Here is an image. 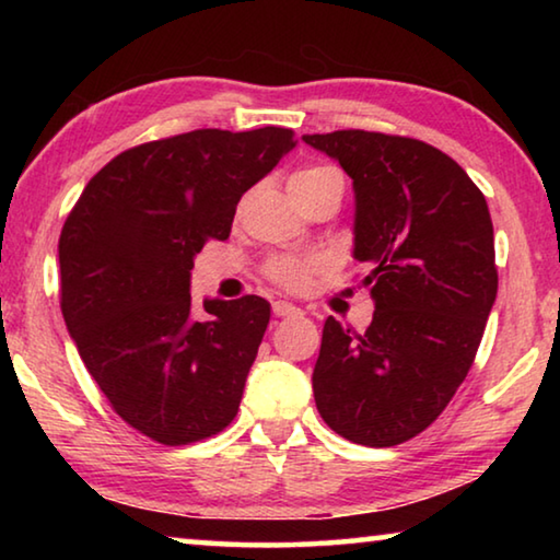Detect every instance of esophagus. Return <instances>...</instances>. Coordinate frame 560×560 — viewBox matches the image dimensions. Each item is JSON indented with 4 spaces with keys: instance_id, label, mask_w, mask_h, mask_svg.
Segmentation results:
<instances>
[{
    "instance_id": "34e87169",
    "label": "esophagus",
    "mask_w": 560,
    "mask_h": 560,
    "mask_svg": "<svg viewBox=\"0 0 560 560\" xmlns=\"http://www.w3.org/2000/svg\"><path fill=\"white\" fill-rule=\"evenodd\" d=\"M271 311H273V316H279V318H283V316H299L301 314V308L293 306V303H289V301H273Z\"/></svg>"
}]
</instances>
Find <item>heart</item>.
<instances>
[{"label":"heart","instance_id":"heart-1","mask_svg":"<svg viewBox=\"0 0 560 560\" xmlns=\"http://www.w3.org/2000/svg\"><path fill=\"white\" fill-rule=\"evenodd\" d=\"M330 167H306L301 173L293 175L291 179H306V177H316L328 173ZM320 271V261L318 259H296V257H279L269 261L267 273L273 283L289 289V291H301L308 287V281L314 279V273Z\"/></svg>","mask_w":560,"mask_h":560}]
</instances>
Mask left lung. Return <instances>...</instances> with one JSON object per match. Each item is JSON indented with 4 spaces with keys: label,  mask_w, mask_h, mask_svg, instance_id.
Returning a JSON list of instances; mask_svg holds the SVG:
<instances>
[{
    "label": "left lung",
    "mask_w": 560,
    "mask_h": 560,
    "mask_svg": "<svg viewBox=\"0 0 560 560\" xmlns=\"http://www.w3.org/2000/svg\"><path fill=\"white\" fill-rule=\"evenodd\" d=\"M303 143L353 179V259L375 303L365 334L326 318L316 407L340 438L393 447L438 420L477 355L499 287L489 207L422 140L336 130Z\"/></svg>",
    "instance_id": "8db88e82"
}]
</instances>
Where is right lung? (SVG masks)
I'll list each match as a JSON object with an SVG mask.
<instances>
[{
  "label": "right lung",
  "mask_w": 560,
  "mask_h": 560,
  "mask_svg": "<svg viewBox=\"0 0 560 560\" xmlns=\"http://www.w3.org/2000/svg\"><path fill=\"white\" fill-rule=\"evenodd\" d=\"M289 128L192 130L130 148L93 175L59 240L61 311L122 420L187 444L240 410L271 306L189 296L205 242L226 240L246 189L296 148Z\"/></svg>",
  "instance_id": "add662e5"
}]
</instances>
